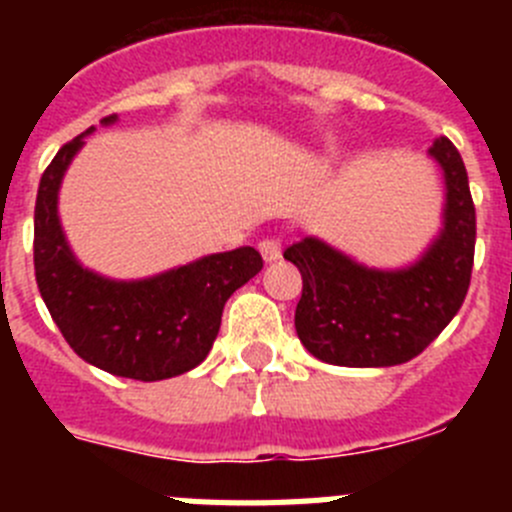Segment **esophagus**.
Wrapping results in <instances>:
<instances>
[{
  "label": "esophagus",
  "mask_w": 512,
  "mask_h": 512,
  "mask_svg": "<svg viewBox=\"0 0 512 512\" xmlns=\"http://www.w3.org/2000/svg\"><path fill=\"white\" fill-rule=\"evenodd\" d=\"M259 251L261 256H264L266 264H271V261H277L279 256H282V241H279V238H264V241L259 243Z\"/></svg>",
  "instance_id": "34e87169"
}]
</instances>
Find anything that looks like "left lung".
I'll use <instances>...</instances> for the list:
<instances>
[{"instance_id":"left-lung-1","label":"left lung","mask_w":512,"mask_h":512,"mask_svg":"<svg viewBox=\"0 0 512 512\" xmlns=\"http://www.w3.org/2000/svg\"><path fill=\"white\" fill-rule=\"evenodd\" d=\"M446 182L443 228L415 264L369 269L320 238L284 251L300 269L295 328L315 359L336 366H395L415 359L467 297L477 215L464 161L449 138L431 146Z\"/></svg>"}]
</instances>
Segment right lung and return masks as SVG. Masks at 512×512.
<instances>
[{
  "instance_id": "1",
  "label": "right lung",
  "mask_w": 512,
  "mask_h": 512,
  "mask_svg": "<svg viewBox=\"0 0 512 512\" xmlns=\"http://www.w3.org/2000/svg\"><path fill=\"white\" fill-rule=\"evenodd\" d=\"M92 130L66 143L40 176L33 243L40 297L66 343L89 364L140 382L179 377L205 361L225 302L264 261L256 248L243 246L135 282L84 269L58 220V189Z\"/></svg>"
}]
</instances>
